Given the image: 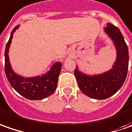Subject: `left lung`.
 Segmentation results:
<instances>
[{
	"mask_svg": "<svg viewBox=\"0 0 132 132\" xmlns=\"http://www.w3.org/2000/svg\"><path fill=\"white\" fill-rule=\"evenodd\" d=\"M104 32L111 39L116 50V60L111 69L102 74L88 75L77 66L75 75L78 86L82 93L94 99L110 97L122 87L125 82L129 68V51L123 36L117 27L107 23Z\"/></svg>",
	"mask_w": 132,
	"mask_h": 132,
	"instance_id": "1",
	"label": "left lung"
}]
</instances>
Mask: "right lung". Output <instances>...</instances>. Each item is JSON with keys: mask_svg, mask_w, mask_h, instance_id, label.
Returning a JSON list of instances; mask_svg holds the SVG:
<instances>
[{"mask_svg": "<svg viewBox=\"0 0 132 132\" xmlns=\"http://www.w3.org/2000/svg\"><path fill=\"white\" fill-rule=\"evenodd\" d=\"M20 25L16 26L11 33L5 50V72L12 87L21 96L30 100H42L52 95L57 88V80L61 71V62L55 63L49 71L42 76L25 77L17 75L12 69L9 62V50L13 34Z\"/></svg>", "mask_w": 132, "mask_h": 132, "instance_id": "obj_1", "label": "right lung"}]
</instances>
